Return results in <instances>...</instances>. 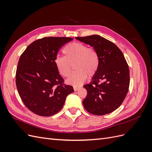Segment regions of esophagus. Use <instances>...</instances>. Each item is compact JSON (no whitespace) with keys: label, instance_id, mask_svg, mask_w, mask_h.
<instances>
[{"label":"esophagus","instance_id":"34e87169","mask_svg":"<svg viewBox=\"0 0 152 152\" xmlns=\"http://www.w3.org/2000/svg\"><path fill=\"white\" fill-rule=\"evenodd\" d=\"M80 88V87H77V86H74V87H73V89H74L75 91L79 90Z\"/></svg>","mask_w":152,"mask_h":152}]
</instances>
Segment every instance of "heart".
Wrapping results in <instances>:
<instances>
[{
  "instance_id": "b5f03b06",
  "label": "heart",
  "mask_w": 152,
  "mask_h": 152,
  "mask_svg": "<svg viewBox=\"0 0 152 152\" xmlns=\"http://www.w3.org/2000/svg\"><path fill=\"white\" fill-rule=\"evenodd\" d=\"M64 56H57L54 64L59 74L67 77L71 74L73 64L75 71L66 80V83L80 86L86 80L87 75L94 76L99 67V56L96 50L81 42H72L63 48Z\"/></svg>"
}]
</instances>
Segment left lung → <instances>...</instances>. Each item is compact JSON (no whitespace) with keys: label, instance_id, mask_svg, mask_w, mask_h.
<instances>
[{"label":"left lung","instance_id":"8db88e82","mask_svg":"<svg viewBox=\"0 0 152 152\" xmlns=\"http://www.w3.org/2000/svg\"><path fill=\"white\" fill-rule=\"evenodd\" d=\"M88 44L99 56V67L89 84L83 100L85 109L95 115H104L117 109L124 102L129 87V70L117 45L98 35L75 37Z\"/></svg>","mask_w":152,"mask_h":152}]
</instances>
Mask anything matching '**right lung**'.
I'll list each match as a JSON object with an SVG mask.
<instances>
[{
	"label": "right lung",
	"mask_w": 152,
	"mask_h": 152,
	"mask_svg": "<svg viewBox=\"0 0 152 152\" xmlns=\"http://www.w3.org/2000/svg\"><path fill=\"white\" fill-rule=\"evenodd\" d=\"M69 37H45L26 48L20 58L16 84L22 102L30 111L40 116H51L60 110L66 96L74 90L63 84L54 64L62 45L72 40Z\"/></svg>",
	"instance_id": "add662e5"
}]
</instances>
